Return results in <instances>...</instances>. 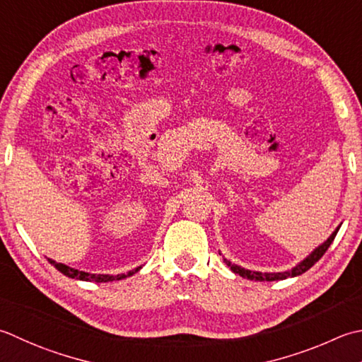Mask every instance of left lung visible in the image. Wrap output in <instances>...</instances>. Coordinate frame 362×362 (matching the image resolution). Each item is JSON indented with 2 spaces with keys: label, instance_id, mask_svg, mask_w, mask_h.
I'll return each mask as SVG.
<instances>
[{
  "label": "left lung",
  "instance_id": "obj_1",
  "mask_svg": "<svg viewBox=\"0 0 362 362\" xmlns=\"http://www.w3.org/2000/svg\"><path fill=\"white\" fill-rule=\"evenodd\" d=\"M341 226H342V223L337 226V228L334 229V232L331 233V235L325 240V242L322 243V245H318L315 250L309 254V256H306L304 257L300 264H296L292 270H287V272H281V273H262V272H252V270H246V268H243V267H240V265H237V264H232L230 260H228L224 257V262H226V265L228 267H230V270L235 273V274H238V276H242V278H246V279H251V281H282V279H287V278H295V276H300V274H303L304 272H308L310 267L313 265H315L318 260L322 259V256L325 252L328 251V247H329V245L334 242V238H336V235H337V232H339V229H341Z\"/></svg>",
  "mask_w": 362,
  "mask_h": 362
}]
</instances>
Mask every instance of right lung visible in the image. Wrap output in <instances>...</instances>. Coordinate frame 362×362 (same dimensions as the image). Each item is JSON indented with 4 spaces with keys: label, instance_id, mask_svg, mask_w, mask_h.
<instances>
[{
    "label": "right lung",
    "instance_id": "right-lung-1",
    "mask_svg": "<svg viewBox=\"0 0 362 362\" xmlns=\"http://www.w3.org/2000/svg\"><path fill=\"white\" fill-rule=\"evenodd\" d=\"M49 264H52L56 270L61 272L64 276H67V278H72L76 281H94V282H111L115 279H124V278H129V276H133L134 273H138L141 270V267L134 268V270L129 272L127 274H117V276H112V274H92V273H86V272H80L76 270V268H72L69 265H64V264H58V262H54L53 259H48Z\"/></svg>",
    "mask_w": 362,
    "mask_h": 362
}]
</instances>
